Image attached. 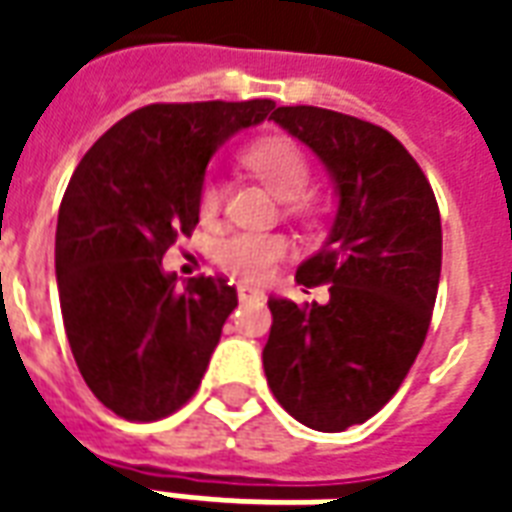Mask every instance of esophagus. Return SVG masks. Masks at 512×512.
<instances>
[{
    "label": "esophagus",
    "instance_id": "esophagus-1",
    "mask_svg": "<svg viewBox=\"0 0 512 512\" xmlns=\"http://www.w3.org/2000/svg\"><path fill=\"white\" fill-rule=\"evenodd\" d=\"M238 299L244 301V304H252V301L266 299V293H263L260 288H249V285H241V288H238Z\"/></svg>",
    "mask_w": 512,
    "mask_h": 512
}]
</instances>
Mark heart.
<instances>
[{
    "mask_svg": "<svg viewBox=\"0 0 512 512\" xmlns=\"http://www.w3.org/2000/svg\"><path fill=\"white\" fill-rule=\"evenodd\" d=\"M246 167L255 172L257 178L266 183L282 200H290V208L296 213H312L310 200L304 197V191L312 180L310 158L304 156L296 142H290L285 136H268L260 139L244 153ZM224 200V186L216 175H208L200 186V213L205 219H211L219 213ZM288 244L279 235L263 233H230L224 235L216 246V260L224 271H230L233 277L244 282H260L266 279Z\"/></svg>",
    "mask_w": 512,
    "mask_h": 512,
    "instance_id": "b5f03b06",
    "label": "heart"
}]
</instances>
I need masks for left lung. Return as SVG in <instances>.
Here are the masks:
<instances>
[{
    "label": "left lung",
    "instance_id": "1",
    "mask_svg": "<svg viewBox=\"0 0 512 512\" xmlns=\"http://www.w3.org/2000/svg\"><path fill=\"white\" fill-rule=\"evenodd\" d=\"M271 120L332 172L329 241L296 279L326 304L268 299L263 367L279 406L323 433L362 425L392 400L428 334L441 277V216L425 172L386 128L321 106Z\"/></svg>",
    "mask_w": 512,
    "mask_h": 512
}]
</instances>
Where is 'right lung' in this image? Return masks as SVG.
<instances>
[{
    "label": "right lung",
    "instance_id": "add662e5",
    "mask_svg": "<svg viewBox=\"0 0 512 512\" xmlns=\"http://www.w3.org/2000/svg\"><path fill=\"white\" fill-rule=\"evenodd\" d=\"M274 101L150 104L95 142L57 219V288L84 384L117 417H169L200 386L238 293L224 277L178 288L161 257L200 222L211 156Z\"/></svg>",
    "mask_w": 512,
    "mask_h": 512
}]
</instances>
